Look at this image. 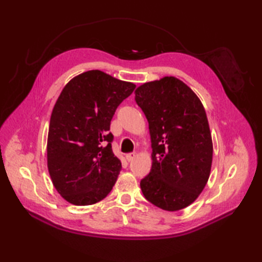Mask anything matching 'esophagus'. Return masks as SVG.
Here are the masks:
<instances>
[{
    "instance_id": "obj_1",
    "label": "esophagus",
    "mask_w": 262,
    "mask_h": 262,
    "mask_svg": "<svg viewBox=\"0 0 262 262\" xmlns=\"http://www.w3.org/2000/svg\"><path fill=\"white\" fill-rule=\"evenodd\" d=\"M136 158V153H128V154H126V160L128 161V162H132L133 160H134Z\"/></svg>"
}]
</instances>
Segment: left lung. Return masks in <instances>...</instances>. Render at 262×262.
Segmentation results:
<instances>
[{
	"instance_id": "obj_1",
	"label": "left lung",
	"mask_w": 262,
	"mask_h": 262,
	"mask_svg": "<svg viewBox=\"0 0 262 262\" xmlns=\"http://www.w3.org/2000/svg\"><path fill=\"white\" fill-rule=\"evenodd\" d=\"M135 101L146 116L152 143V168L141 181L144 197L164 210L186 208L204 190L213 161L204 105L174 76L140 85Z\"/></svg>"
}]
</instances>
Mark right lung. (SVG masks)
Listing matches in <instances>:
<instances>
[{
  "mask_svg": "<svg viewBox=\"0 0 262 262\" xmlns=\"http://www.w3.org/2000/svg\"><path fill=\"white\" fill-rule=\"evenodd\" d=\"M136 85L92 70L73 77L54 105L47 138V166L66 202L93 205L108 196L121 170L111 149L110 121Z\"/></svg>",
  "mask_w": 262,
  "mask_h": 262,
  "instance_id": "obj_1",
  "label": "right lung"
}]
</instances>
